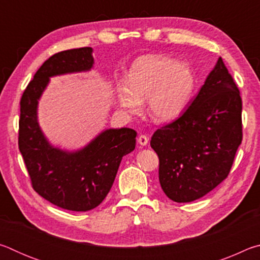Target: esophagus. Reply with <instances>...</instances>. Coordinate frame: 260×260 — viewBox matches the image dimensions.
I'll list each match as a JSON object with an SVG mask.
<instances>
[{
  "label": "esophagus",
  "instance_id": "esophagus-1",
  "mask_svg": "<svg viewBox=\"0 0 260 260\" xmlns=\"http://www.w3.org/2000/svg\"><path fill=\"white\" fill-rule=\"evenodd\" d=\"M138 142L139 144H141V146H147L148 142H149V138L147 135H140L138 138Z\"/></svg>",
  "mask_w": 260,
  "mask_h": 260
}]
</instances>
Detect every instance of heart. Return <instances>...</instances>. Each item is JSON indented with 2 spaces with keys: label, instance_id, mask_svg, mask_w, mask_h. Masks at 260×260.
I'll return each mask as SVG.
<instances>
[{
  "label": "heart",
  "instance_id": "heart-1",
  "mask_svg": "<svg viewBox=\"0 0 260 260\" xmlns=\"http://www.w3.org/2000/svg\"><path fill=\"white\" fill-rule=\"evenodd\" d=\"M195 76L186 63L169 57H139L129 69L126 81L118 83L120 105L129 113H138L148 100L149 113L158 121H170L186 109L195 89Z\"/></svg>",
  "mask_w": 260,
  "mask_h": 260
}]
</instances>
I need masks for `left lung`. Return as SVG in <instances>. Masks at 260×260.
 Instances as JSON below:
<instances>
[{
    "mask_svg": "<svg viewBox=\"0 0 260 260\" xmlns=\"http://www.w3.org/2000/svg\"><path fill=\"white\" fill-rule=\"evenodd\" d=\"M242 138L241 94L220 57L191 104L152 135L162 191L177 203L205 196L228 177Z\"/></svg>",
    "mask_w": 260,
    "mask_h": 260,
    "instance_id": "1",
    "label": "left lung"
}]
</instances>
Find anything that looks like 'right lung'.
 I'll return each instance as SVG.
<instances>
[{
    "label": "right lung",
    "instance_id": "add662e5",
    "mask_svg": "<svg viewBox=\"0 0 260 260\" xmlns=\"http://www.w3.org/2000/svg\"><path fill=\"white\" fill-rule=\"evenodd\" d=\"M90 47L64 50L43 63L20 99L18 147L30 184L43 199L70 211L99 206L111 189L122 156L135 149L136 132L107 129L77 152L52 148L37 120L38 100L52 76L90 70Z\"/></svg>",
    "mask_w": 260,
    "mask_h": 260
}]
</instances>
